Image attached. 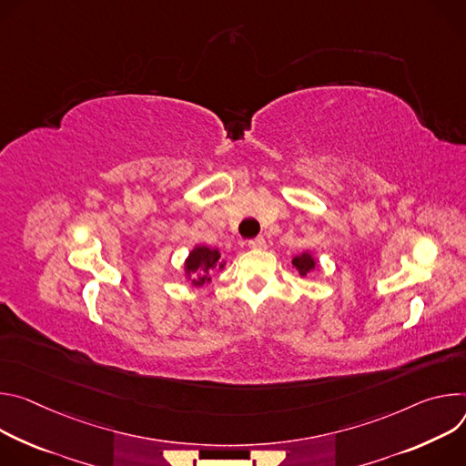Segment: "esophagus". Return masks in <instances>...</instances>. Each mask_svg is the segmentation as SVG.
I'll use <instances>...</instances> for the list:
<instances>
[{"mask_svg":"<svg viewBox=\"0 0 466 466\" xmlns=\"http://www.w3.org/2000/svg\"><path fill=\"white\" fill-rule=\"evenodd\" d=\"M248 246H249V248H253V249H261V248H265V246H267V240H265L263 237H255V238L248 240Z\"/></svg>","mask_w":466,"mask_h":466,"instance_id":"obj_1","label":"esophagus"}]
</instances>
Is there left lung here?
Instances as JSON below:
<instances>
[{
    "label": "left lung",
    "instance_id": "left-lung-1",
    "mask_svg": "<svg viewBox=\"0 0 466 466\" xmlns=\"http://www.w3.org/2000/svg\"><path fill=\"white\" fill-rule=\"evenodd\" d=\"M292 267L298 270V274L301 276V278H305L309 272H313L319 265H317V259L315 257L309 253V251H303V253H299V255H296L294 259H292Z\"/></svg>",
    "mask_w": 466,
    "mask_h": 466
}]
</instances>
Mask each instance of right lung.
<instances>
[{
	"label": "right lung",
	"mask_w": 466,
	"mask_h": 466,
	"mask_svg": "<svg viewBox=\"0 0 466 466\" xmlns=\"http://www.w3.org/2000/svg\"><path fill=\"white\" fill-rule=\"evenodd\" d=\"M224 261H220V251L207 248V246H196L185 261V274L190 278L194 287H201L205 283H211V276L215 270L224 268Z\"/></svg>",
	"instance_id": "right-lung-1"
}]
</instances>
